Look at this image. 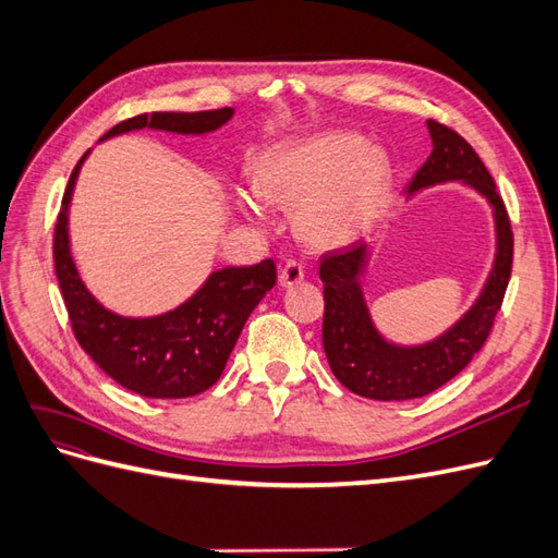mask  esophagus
Listing matches in <instances>:
<instances>
[{"mask_svg": "<svg viewBox=\"0 0 558 558\" xmlns=\"http://www.w3.org/2000/svg\"><path fill=\"white\" fill-rule=\"evenodd\" d=\"M302 279H305V267H302V263L289 260V263H286V265L281 267V272H279L281 286H295V283H300Z\"/></svg>", "mask_w": 558, "mask_h": 558, "instance_id": "34e87169", "label": "esophagus"}]
</instances>
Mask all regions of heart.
<instances>
[{"mask_svg": "<svg viewBox=\"0 0 558 558\" xmlns=\"http://www.w3.org/2000/svg\"><path fill=\"white\" fill-rule=\"evenodd\" d=\"M256 185L265 199L298 211L302 240L332 248L361 238L379 216L391 193V162L359 134L330 132L269 156ZM242 205L258 216L256 202Z\"/></svg>", "mask_w": 558, "mask_h": 558, "instance_id": "obj_1", "label": "heart"}]
</instances>
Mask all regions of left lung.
Returning <instances> with one entry per match:
<instances>
[{"label":"left lung","mask_w":558,"mask_h":558,"mask_svg":"<svg viewBox=\"0 0 558 558\" xmlns=\"http://www.w3.org/2000/svg\"><path fill=\"white\" fill-rule=\"evenodd\" d=\"M428 132L433 154L418 167L408 193L412 195L442 181H465L470 189L482 193L492 202L496 216V263L482 295L459 324L424 347H396L375 330L363 300L361 277L367 265V244L356 242L342 251L326 253L318 269L326 300L324 349L332 375L363 398H421L459 375L492 332L512 275V226L492 174L459 132L433 118Z\"/></svg>","instance_id":"8db88e82"}]
</instances>
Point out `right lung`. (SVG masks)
<instances>
[{"instance_id": "right-lung-1", "label": "right lung", "mask_w": 558, "mask_h": 558, "mask_svg": "<svg viewBox=\"0 0 558 558\" xmlns=\"http://www.w3.org/2000/svg\"><path fill=\"white\" fill-rule=\"evenodd\" d=\"M230 118V107L195 113H140L113 125L102 140L142 128L202 134L221 128ZM86 158L88 150L66 181L53 232L56 275L76 342L128 391L146 398H191L207 391L223 375L248 314L277 283L275 260L218 269L191 300L160 316L128 318L105 310L76 272L66 232V207Z\"/></svg>"}]
</instances>
